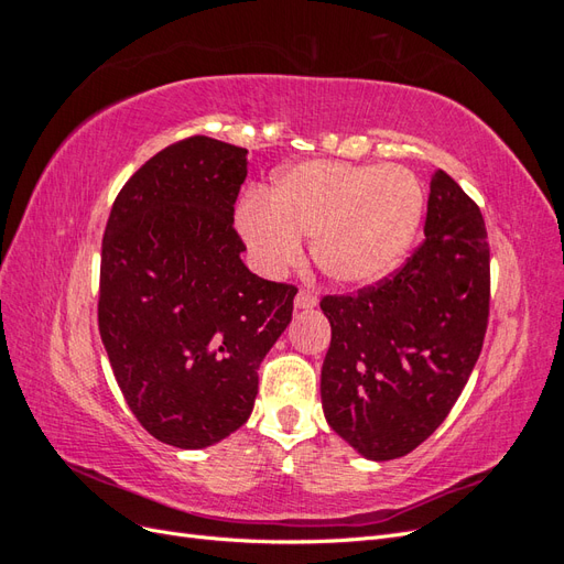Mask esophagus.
<instances>
[{"label": "esophagus", "instance_id": "esophagus-1", "mask_svg": "<svg viewBox=\"0 0 564 564\" xmlns=\"http://www.w3.org/2000/svg\"><path fill=\"white\" fill-rule=\"evenodd\" d=\"M294 303H296V308L308 311V308H315V305H317V296L311 292V289H301Z\"/></svg>", "mask_w": 564, "mask_h": 564}]
</instances>
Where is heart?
I'll return each mask as SVG.
<instances>
[{"instance_id": "1", "label": "heart", "mask_w": 564, "mask_h": 564, "mask_svg": "<svg viewBox=\"0 0 564 564\" xmlns=\"http://www.w3.org/2000/svg\"><path fill=\"white\" fill-rule=\"evenodd\" d=\"M265 200L247 199L237 230L268 275L313 259L329 280L348 286L377 282L412 249L423 218V185L400 164L362 166L329 160L296 164L275 181Z\"/></svg>"}]
</instances>
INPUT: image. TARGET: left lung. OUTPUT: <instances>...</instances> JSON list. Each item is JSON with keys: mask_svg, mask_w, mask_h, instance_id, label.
<instances>
[{"mask_svg": "<svg viewBox=\"0 0 564 564\" xmlns=\"http://www.w3.org/2000/svg\"><path fill=\"white\" fill-rule=\"evenodd\" d=\"M425 240L357 294L324 296L332 344L322 409L371 460L400 458L447 419L480 357L489 319V242L480 207L440 169Z\"/></svg>", "mask_w": 564, "mask_h": 564, "instance_id": "1", "label": "left lung"}]
</instances>
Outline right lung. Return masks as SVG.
Returning <instances> with one entry per match:
<instances>
[{
    "label": "right lung",
    "instance_id": "add662e5",
    "mask_svg": "<svg viewBox=\"0 0 564 564\" xmlns=\"http://www.w3.org/2000/svg\"><path fill=\"white\" fill-rule=\"evenodd\" d=\"M247 150L191 135L119 191L104 235L98 329L119 390L164 445L202 449L247 423L296 286L242 263L232 228Z\"/></svg>",
    "mask_w": 564,
    "mask_h": 564
}]
</instances>
